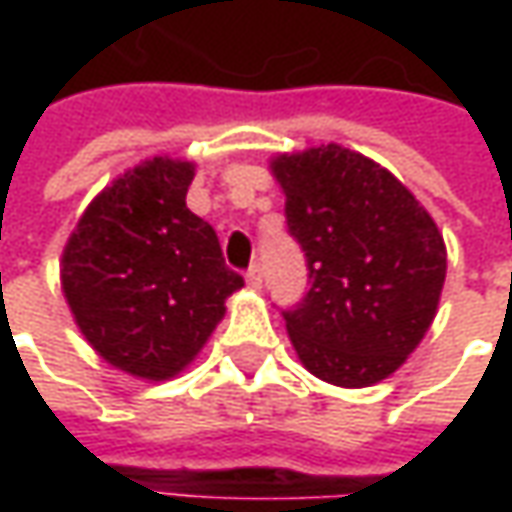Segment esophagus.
<instances>
[{
  "mask_svg": "<svg viewBox=\"0 0 512 512\" xmlns=\"http://www.w3.org/2000/svg\"><path fill=\"white\" fill-rule=\"evenodd\" d=\"M245 276L250 287H262V276H265V273H262V265H259V262H253V265L247 267Z\"/></svg>",
  "mask_w": 512,
  "mask_h": 512,
  "instance_id": "1",
  "label": "esophagus"
}]
</instances>
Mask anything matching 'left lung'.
Wrapping results in <instances>:
<instances>
[{
  "label": "left lung",
  "mask_w": 512,
  "mask_h": 512,
  "mask_svg": "<svg viewBox=\"0 0 512 512\" xmlns=\"http://www.w3.org/2000/svg\"><path fill=\"white\" fill-rule=\"evenodd\" d=\"M273 173L307 262L305 296L282 310L299 359L339 387L382 382L436 316L439 227L393 173L339 145L279 156Z\"/></svg>",
  "instance_id": "8db88e82"
}]
</instances>
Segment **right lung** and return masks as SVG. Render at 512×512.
Instances as JSON below:
<instances>
[{
    "instance_id": "1",
    "label": "right lung",
    "mask_w": 512,
    "mask_h": 512,
    "mask_svg": "<svg viewBox=\"0 0 512 512\" xmlns=\"http://www.w3.org/2000/svg\"><path fill=\"white\" fill-rule=\"evenodd\" d=\"M190 162L156 156L93 199L62 256V287L93 350L130 376H176L245 279L185 205Z\"/></svg>"
}]
</instances>
